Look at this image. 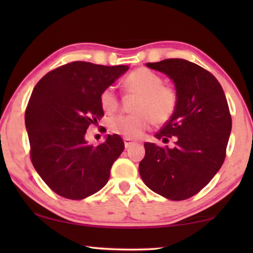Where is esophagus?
Instances as JSON below:
<instances>
[{
  "label": "esophagus",
  "instance_id": "34e87169",
  "mask_svg": "<svg viewBox=\"0 0 253 253\" xmlns=\"http://www.w3.org/2000/svg\"><path fill=\"white\" fill-rule=\"evenodd\" d=\"M133 144H136V141L130 139V138H124V146H126V148L130 147L131 145H133Z\"/></svg>",
  "mask_w": 253,
  "mask_h": 253
}]
</instances>
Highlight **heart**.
<instances>
[{"instance_id": "obj_1", "label": "heart", "mask_w": 253, "mask_h": 253, "mask_svg": "<svg viewBox=\"0 0 253 253\" xmlns=\"http://www.w3.org/2000/svg\"><path fill=\"white\" fill-rule=\"evenodd\" d=\"M130 92L140 94L134 103L132 115H119L108 121L112 133L126 138H138L155 122L164 124L171 119L178 103L177 92L164 84V78L147 68H138L127 75L124 81ZM100 106L107 114L115 113L120 99L114 86L106 87L100 94Z\"/></svg>"}]
</instances>
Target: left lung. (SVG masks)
I'll return each mask as SVG.
<instances>
[{
    "label": "left lung",
    "instance_id": "1",
    "mask_svg": "<svg viewBox=\"0 0 253 253\" xmlns=\"http://www.w3.org/2000/svg\"><path fill=\"white\" fill-rule=\"evenodd\" d=\"M148 68L174 82L176 112L155 134L175 147L145 143L139 174L145 184L170 200H184L209 184L226 158L231 131L229 107L217 79L210 71L183 58H168Z\"/></svg>",
    "mask_w": 253,
    "mask_h": 253
}]
</instances>
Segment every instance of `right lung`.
I'll list each match as a JSON object with an SVG mask.
<instances>
[{"instance_id":"obj_1","label":"right lung","mask_w":253,"mask_h":253,"mask_svg":"<svg viewBox=\"0 0 253 253\" xmlns=\"http://www.w3.org/2000/svg\"><path fill=\"white\" fill-rule=\"evenodd\" d=\"M127 69L76 61L49 71L33 88L25 112L31 161L58 196L81 200L108 182L114 161L124 150L122 138L108 134L93 146L85 133L105 115L101 92Z\"/></svg>"}]
</instances>
